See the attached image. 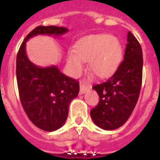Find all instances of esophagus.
Instances as JSON below:
<instances>
[{
    "instance_id": "esophagus-1",
    "label": "esophagus",
    "mask_w": 160,
    "mask_h": 160,
    "mask_svg": "<svg viewBox=\"0 0 160 160\" xmlns=\"http://www.w3.org/2000/svg\"><path fill=\"white\" fill-rule=\"evenodd\" d=\"M90 86L88 85H86L84 82H80V93L84 94L86 92H87L89 88H90Z\"/></svg>"
}]
</instances>
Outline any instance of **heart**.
I'll return each mask as SVG.
<instances>
[{"label": "heart", "instance_id": "b5f03b06", "mask_svg": "<svg viewBox=\"0 0 160 160\" xmlns=\"http://www.w3.org/2000/svg\"><path fill=\"white\" fill-rule=\"evenodd\" d=\"M122 48L118 38L96 34L84 37L73 45L67 57V64L73 74H79L87 61L91 72L99 78H106L116 72L121 62Z\"/></svg>", "mask_w": 160, "mask_h": 160}]
</instances>
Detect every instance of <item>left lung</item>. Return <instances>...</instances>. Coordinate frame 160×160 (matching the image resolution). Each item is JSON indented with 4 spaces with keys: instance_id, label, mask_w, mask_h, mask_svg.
I'll return each mask as SVG.
<instances>
[{
    "instance_id": "left-lung-1",
    "label": "left lung",
    "mask_w": 160,
    "mask_h": 160,
    "mask_svg": "<svg viewBox=\"0 0 160 160\" xmlns=\"http://www.w3.org/2000/svg\"><path fill=\"white\" fill-rule=\"evenodd\" d=\"M123 61L105 82L92 87L99 96L90 114L94 123L112 130L123 125L136 105L142 82L143 57L141 44L128 32Z\"/></svg>"
}]
</instances>
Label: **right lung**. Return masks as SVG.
Returning a JSON list of instances; mask_svg holds the SVG:
<instances>
[{"label":"right lung","mask_w":160,"mask_h":160,"mask_svg":"<svg viewBox=\"0 0 160 160\" xmlns=\"http://www.w3.org/2000/svg\"><path fill=\"white\" fill-rule=\"evenodd\" d=\"M67 32L65 27L38 26L26 37L17 54L16 77L20 102L31 122L44 131L56 130L64 124L70 102L79 93L80 83L64 75L56 66L39 68L31 62L26 42L38 34L59 36Z\"/></svg>","instance_id":"1"}]
</instances>
